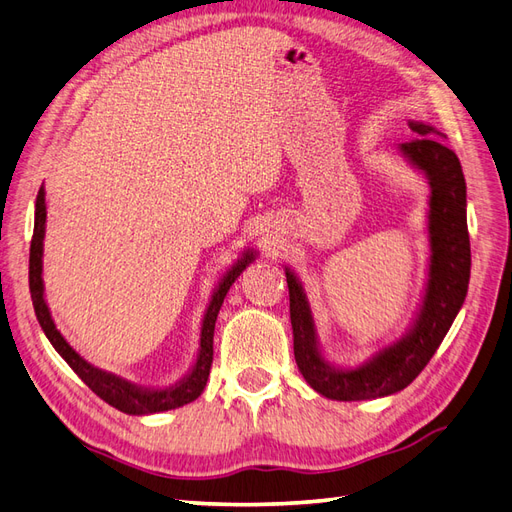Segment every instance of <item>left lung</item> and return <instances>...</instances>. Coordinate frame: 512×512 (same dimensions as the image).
Masks as SVG:
<instances>
[{"label":"left lung","instance_id":"1","mask_svg":"<svg viewBox=\"0 0 512 512\" xmlns=\"http://www.w3.org/2000/svg\"><path fill=\"white\" fill-rule=\"evenodd\" d=\"M415 140L400 151L430 179V279L424 307L413 331L357 370H335L316 346L311 313L294 274L287 270L294 359L305 381L331 400H370L411 385L435 355L463 307L469 285L471 251L467 231V188L461 162L437 129L411 123Z\"/></svg>","mask_w":512,"mask_h":512}]
</instances>
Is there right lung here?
Instances as JSON below:
<instances>
[{
  "instance_id": "add662e5",
  "label": "right lung",
  "mask_w": 512,
  "mask_h": 512,
  "mask_svg": "<svg viewBox=\"0 0 512 512\" xmlns=\"http://www.w3.org/2000/svg\"><path fill=\"white\" fill-rule=\"evenodd\" d=\"M45 218H47V205H45V190L41 188V190H38V196H36L34 235H32V244H30V294H32V305H34V311H36V318H38V322H41L51 346H54L60 352V357L71 365L73 372L80 376L82 381L90 389H93L101 400H106L108 404L114 406V409H119V411L129 413V415H147V413L170 411V409H177V406H183V404H188V402L199 398L201 391L205 389L209 370H212L214 326H216L220 305H222V300H225L233 281L238 279L240 272L253 261V255L246 253V257L242 261H238L235 268L225 277V281L218 285L212 303H209L207 313H205L203 331H201V352H199V359H196V365H194V370L190 372V376L181 385H175L170 389H162V391H151V389H140L136 385L121 381V378H116L112 374H106V372L93 368V365L86 363L67 342H64V337L56 329V324H54V320H51L49 309L45 305V298H43L41 270H43Z\"/></svg>"
}]
</instances>
